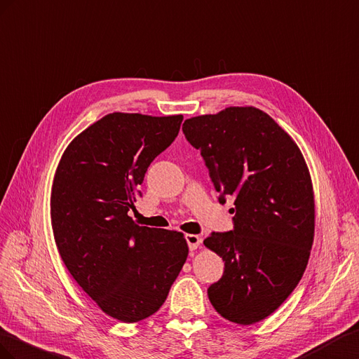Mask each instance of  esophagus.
<instances>
[{
    "instance_id": "34e87169",
    "label": "esophagus",
    "mask_w": 359,
    "mask_h": 359,
    "mask_svg": "<svg viewBox=\"0 0 359 359\" xmlns=\"http://www.w3.org/2000/svg\"><path fill=\"white\" fill-rule=\"evenodd\" d=\"M187 242H188V247H189V250L191 251H196L198 247H200V243H201V238L198 236V234H187Z\"/></svg>"
}]
</instances>
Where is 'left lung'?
I'll list each match as a JSON object with an SVG mask.
<instances>
[{
	"mask_svg": "<svg viewBox=\"0 0 359 359\" xmlns=\"http://www.w3.org/2000/svg\"><path fill=\"white\" fill-rule=\"evenodd\" d=\"M183 134L198 149L215 189L234 197V230L204 247L224 262L208 289L224 319L252 325L271 316L301 281L314 241V191L293 138L255 107L191 117Z\"/></svg>",
	"mask_w": 359,
	"mask_h": 359,
	"instance_id": "8db88e82",
	"label": "left lung"
}]
</instances>
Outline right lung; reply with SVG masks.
I'll return each mask as SVG.
<instances>
[{"label":"right lung","mask_w":359,"mask_h":359,"mask_svg":"<svg viewBox=\"0 0 359 359\" xmlns=\"http://www.w3.org/2000/svg\"><path fill=\"white\" fill-rule=\"evenodd\" d=\"M182 120L112 112L70 141L55 170L50 224L60 257L99 309L120 322L155 314L188 257L183 233L138 225L128 215Z\"/></svg>","instance_id":"add662e5"}]
</instances>
